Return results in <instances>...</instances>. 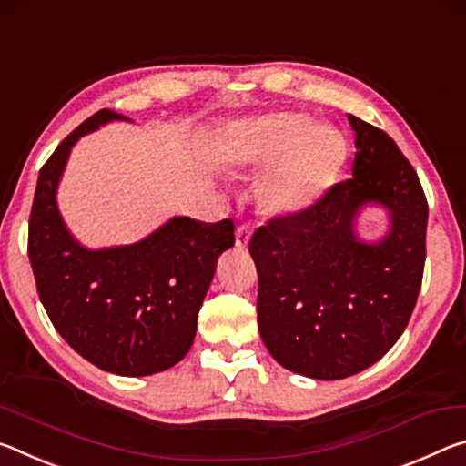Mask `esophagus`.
Wrapping results in <instances>:
<instances>
[{
    "mask_svg": "<svg viewBox=\"0 0 466 466\" xmlns=\"http://www.w3.org/2000/svg\"><path fill=\"white\" fill-rule=\"evenodd\" d=\"M249 239H251V227L249 225L238 227V231H235V246L243 249L249 243Z\"/></svg>",
    "mask_w": 466,
    "mask_h": 466,
    "instance_id": "obj_1",
    "label": "esophagus"
}]
</instances>
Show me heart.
Wrapping results in <instances>:
<instances>
[{
  "mask_svg": "<svg viewBox=\"0 0 466 466\" xmlns=\"http://www.w3.org/2000/svg\"><path fill=\"white\" fill-rule=\"evenodd\" d=\"M349 147L337 127L303 113H268L235 127L231 158L264 169L260 200L274 215H293L314 204L347 163Z\"/></svg>",
  "mask_w": 466,
  "mask_h": 466,
  "instance_id": "heart-1",
  "label": "heart"
}]
</instances>
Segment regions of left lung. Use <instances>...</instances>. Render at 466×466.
<instances>
[{
	"label": "left lung",
	"mask_w": 466,
	"mask_h": 466,
	"mask_svg": "<svg viewBox=\"0 0 466 466\" xmlns=\"http://www.w3.org/2000/svg\"><path fill=\"white\" fill-rule=\"evenodd\" d=\"M353 177L254 233L258 328L285 370L314 380L355 376L382 360L413 314L425 266L427 200L396 142L349 116ZM389 212V233L363 242L365 205Z\"/></svg>",
	"instance_id": "8db88e82"
}]
</instances>
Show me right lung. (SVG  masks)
I'll return each instance as SVG.
<instances>
[{
	"mask_svg": "<svg viewBox=\"0 0 466 466\" xmlns=\"http://www.w3.org/2000/svg\"><path fill=\"white\" fill-rule=\"evenodd\" d=\"M109 121L101 109L59 144L39 171L28 223L36 291L56 330L76 353L117 376H152L179 363L196 337L198 311L218 256L233 248L231 218L173 217L129 246L88 249L67 231L57 187L72 147Z\"/></svg>",
	"mask_w": 466,
	"mask_h": 466,
	"instance_id": "add662e5",
	"label": "right lung"
}]
</instances>
